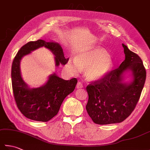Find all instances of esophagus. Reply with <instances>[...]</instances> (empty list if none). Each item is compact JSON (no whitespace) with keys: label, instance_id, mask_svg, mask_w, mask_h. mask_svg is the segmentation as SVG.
Segmentation results:
<instances>
[{"label":"esophagus","instance_id":"esophagus-1","mask_svg":"<svg viewBox=\"0 0 150 150\" xmlns=\"http://www.w3.org/2000/svg\"><path fill=\"white\" fill-rule=\"evenodd\" d=\"M82 87H83V84H82V83L81 82H79L77 84V89H80V88H82Z\"/></svg>","mask_w":150,"mask_h":150}]
</instances>
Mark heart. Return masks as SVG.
Returning a JSON list of instances; mask_svg holds the SVG:
<instances>
[{
	"mask_svg": "<svg viewBox=\"0 0 150 150\" xmlns=\"http://www.w3.org/2000/svg\"><path fill=\"white\" fill-rule=\"evenodd\" d=\"M112 66V59L106 51L96 47L81 51L75 59L70 58L66 68L72 74H77L81 69H86L88 79L99 80L111 71Z\"/></svg>",
	"mask_w": 150,
	"mask_h": 150,
	"instance_id": "obj_1",
	"label": "heart"
}]
</instances>
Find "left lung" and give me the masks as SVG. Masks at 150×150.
<instances>
[{
    "instance_id": "1",
    "label": "left lung",
    "mask_w": 150,
    "mask_h": 150,
    "mask_svg": "<svg viewBox=\"0 0 150 150\" xmlns=\"http://www.w3.org/2000/svg\"><path fill=\"white\" fill-rule=\"evenodd\" d=\"M125 60L117 69L100 80L89 84L88 101L86 106L95 124L104 125L122 122L134 110L146 81V72L141 59L124 44ZM129 72V83L124 82Z\"/></svg>"
}]
</instances>
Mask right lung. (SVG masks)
<instances>
[{"mask_svg": "<svg viewBox=\"0 0 150 150\" xmlns=\"http://www.w3.org/2000/svg\"><path fill=\"white\" fill-rule=\"evenodd\" d=\"M45 47L55 55V66L65 65L69 59L64 55L59 44L44 40L31 41L22 46L16 55L11 67V82L15 100L18 110L24 115L36 121L47 122L58 113L64 98L74 91L77 79L66 81L55 73L50 75L47 81L39 88H31L24 82L21 72L22 57L34 50Z\"/></svg>", "mask_w": 150, "mask_h": 150, "instance_id": "add662e5", "label": "right lung"}]
</instances>
